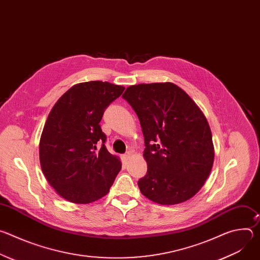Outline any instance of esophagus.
Listing matches in <instances>:
<instances>
[{
	"label": "esophagus",
	"mask_w": 260,
	"mask_h": 260,
	"mask_svg": "<svg viewBox=\"0 0 260 260\" xmlns=\"http://www.w3.org/2000/svg\"><path fill=\"white\" fill-rule=\"evenodd\" d=\"M129 158H131V155H129V154H124V155L122 156V159H123V161H124L125 164L129 160Z\"/></svg>",
	"instance_id": "1"
}]
</instances>
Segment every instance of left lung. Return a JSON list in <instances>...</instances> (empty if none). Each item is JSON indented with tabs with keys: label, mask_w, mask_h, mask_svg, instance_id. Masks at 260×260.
<instances>
[{
	"label": "left lung",
	"mask_w": 260,
	"mask_h": 260,
	"mask_svg": "<svg viewBox=\"0 0 260 260\" xmlns=\"http://www.w3.org/2000/svg\"><path fill=\"white\" fill-rule=\"evenodd\" d=\"M122 98L141 123L147 174L138 182L143 196L177 205L203 187L214 162L210 125L203 111L172 82L131 85Z\"/></svg>",
	"instance_id": "obj_1"
}]
</instances>
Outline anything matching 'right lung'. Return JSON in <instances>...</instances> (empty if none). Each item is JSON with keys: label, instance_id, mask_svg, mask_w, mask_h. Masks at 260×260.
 <instances>
[{"label": "right lung", "instance_id": "obj_1", "mask_svg": "<svg viewBox=\"0 0 260 260\" xmlns=\"http://www.w3.org/2000/svg\"><path fill=\"white\" fill-rule=\"evenodd\" d=\"M124 87L107 81L75 84L54 104L39 144L40 165L57 194L74 204L105 197L121 170L118 156L105 146L100 121ZM102 143L96 152V144Z\"/></svg>", "mask_w": 260, "mask_h": 260}]
</instances>
